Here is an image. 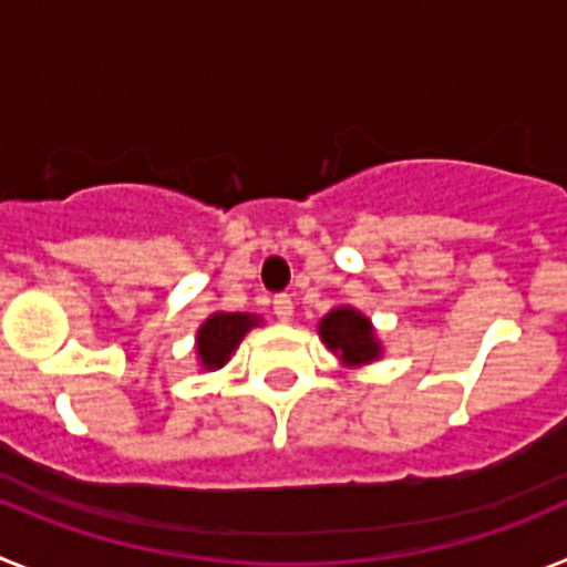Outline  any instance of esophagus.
Returning a JSON list of instances; mask_svg holds the SVG:
<instances>
[{"label": "esophagus", "mask_w": 567, "mask_h": 567, "mask_svg": "<svg viewBox=\"0 0 567 567\" xmlns=\"http://www.w3.org/2000/svg\"><path fill=\"white\" fill-rule=\"evenodd\" d=\"M272 312H275V318L280 320V323H289V320H292V315H295L292 298H289V295H278V298L272 300Z\"/></svg>", "instance_id": "34e87169"}]
</instances>
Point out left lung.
<instances>
[{
  "label": "left lung",
  "instance_id": "obj_1",
  "mask_svg": "<svg viewBox=\"0 0 567 567\" xmlns=\"http://www.w3.org/2000/svg\"><path fill=\"white\" fill-rule=\"evenodd\" d=\"M318 334L329 352L349 369H360L383 358L378 329L360 309L334 307L318 323Z\"/></svg>",
  "mask_w": 567,
  "mask_h": 567
}]
</instances>
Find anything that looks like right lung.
Instances as JSON below:
<instances>
[{
    "instance_id": "add662e5",
    "label": "right lung",
    "mask_w": 567,
    "mask_h": 567,
    "mask_svg": "<svg viewBox=\"0 0 567 567\" xmlns=\"http://www.w3.org/2000/svg\"><path fill=\"white\" fill-rule=\"evenodd\" d=\"M264 323L260 315L249 312H213L195 332V360L204 372L224 369L233 352L247 338L249 329Z\"/></svg>"
}]
</instances>
